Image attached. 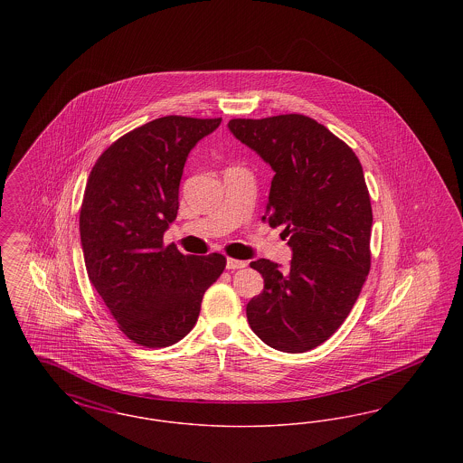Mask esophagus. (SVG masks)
I'll list each match as a JSON object with an SVG mask.
<instances>
[{
	"instance_id": "1",
	"label": "esophagus",
	"mask_w": 463,
	"mask_h": 463,
	"mask_svg": "<svg viewBox=\"0 0 463 463\" xmlns=\"http://www.w3.org/2000/svg\"><path fill=\"white\" fill-rule=\"evenodd\" d=\"M225 267L229 269V270H236V269H242V267H246V262H242V260H236V259H227V264Z\"/></svg>"
}]
</instances>
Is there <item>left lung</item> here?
I'll return each instance as SVG.
<instances>
[{"label":"left lung","mask_w":463,"mask_h":463,"mask_svg":"<svg viewBox=\"0 0 463 463\" xmlns=\"http://www.w3.org/2000/svg\"><path fill=\"white\" fill-rule=\"evenodd\" d=\"M231 133L272 168L264 219L283 225L288 267H250L264 291L246 306L255 335L283 353L326 342L349 316L370 272L372 203L363 166L338 137L302 114L231 119Z\"/></svg>","instance_id":"1"}]
</instances>
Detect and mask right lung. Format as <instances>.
Listing matches in <instances>:
<instances>
[{
  "mask_svg": "<svg viewBox=\"0 0 463 463\" xmlns=\"http://www.w3.org/2000/svg\"><path fill=\"white\" fill-rule=\"evenodd\" d=\"M221 118L165 116L118 138L90 172L80 234L90 283L130 340L168 347L198 321L225 257L184 255L163 236L176 219L187 156Z\"/></svg>",
  "mask_w": 463,
  "mask_h": 463,
  "instance_id": "obj_1",
  "label": "right lung"
}]
</instances>
